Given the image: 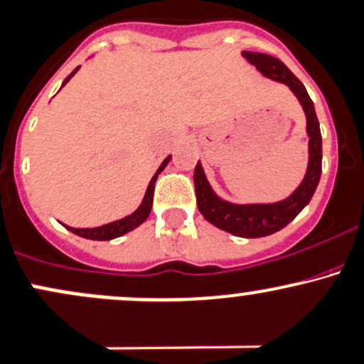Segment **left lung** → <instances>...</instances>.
<instances>
[{
    "label": "left lung",
    "mask_w": 364,
    "mask_h": 364,
    "mask_svg": "<svg viewBox=\"0 0 364 364\" xmlns=\"http://www.w3.org/2000/svg\"><path fill=\"white\" fill-rule=\"evenodd\" d=\"M242 55L262 75L289 86L301 102L307 121L306 131L309 136V162H307L306 176L290 197L274 203H231L223 200L214 193L213 186L207 181L200 162L195 166L193 181L198 210L210 225L242 238H259L277 233L285 228L313 198L321 176V133H319L313 100L307 95L304 85L282 60L257 51H243Z\"/></svg>",
    "instance_id": "left-lung-1"
}]
</instances>
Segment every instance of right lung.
<instances>
[{"label":"right lung","instance_id":"add662e5","mask_svg":"<svg viewBox=\"0 0 364 364\" xmlns=\"http://www.w3.org/2000/svg\"><path fill=\"white\" fill-rule=\"evenodd\" d=\"M77 70H79V67H75V69L70 72V75H67V79L63 81L62 86H65L67 82L70 81L72 75H74ZM169 161H171V155H169V157L164 159V162L161 164V167L157 169V173H155L154 178L150 179L149 188H146V191H145V197H143L141 203H139V207L136 210H134L133 214L126 215V218H122V219H117V221H112V223H109V225L98 226V228H70V226H65V225H63V226H65L67 230H70L74 235H77V237L87 238V240H112V238L122 237V235L133 231L134 228H138L139 225H141V223H145L146 218L150 215L151 205H154L155 181H157L159 174H161L162 171L166 169V166L169 164Z\"/></svg>","mask_w":364,"mask_h":364}]
</instances>
